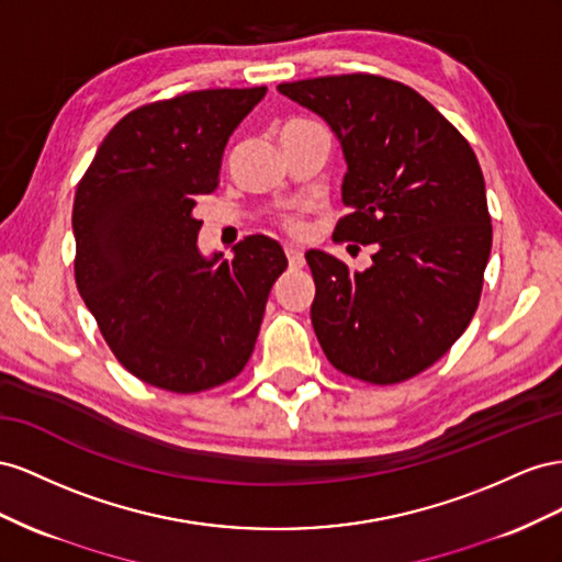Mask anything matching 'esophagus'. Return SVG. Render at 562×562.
Masks as SVG:
<instances>
[{"label": "esophagus", "mask_w": 562, "mask_h": 562, "mask_svg": "<svg viewBox=\"0 0 562 562\" xmlns=\"http://www.w3.org/2000/svg\"><path fill=\"white\" fill-rule=\"evenodd\" d=\"M284 254H286V261H290V268H294V270L303 268V263H306V261H303V251L292 247V245L284 247Z\"/></svg>", "instance_id": "esophagus-1"}]
</instances>
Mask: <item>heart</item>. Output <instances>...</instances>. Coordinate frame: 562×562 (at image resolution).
<instances>
[{"mask_svg":"<svg viewBox=\"0 0 562 562\" xmlns=\"http://www.w3.org/2000/svg\"><path fill=\"white\" fill-rule=\"evenodd\" d=\"M284 226L290 228V231H299V228H301V223H299V218H296V216H290V218L284 221Z\"/></svg>","mask_w":562,"mask_h":562,"instance_id":"obj_1","label":"heart"}]
</instances>
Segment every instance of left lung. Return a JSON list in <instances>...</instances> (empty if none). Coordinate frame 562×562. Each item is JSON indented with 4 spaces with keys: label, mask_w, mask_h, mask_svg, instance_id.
Listing matches in <instances>:
<instances>
[{
    "label": "left lung",
    "mask_w": 562,
    "mask_h": 562,
    "mask_svg": "<svg viewBox=\"0 0 562 562\" xmlns=\"http://www.w3.org/2000/svg\"><path fill=\"white\" fill-rule=\"evenodd\" d=\"M278 91L341 143L348 214L334 239L376 247L362 272L306 251L317 341L352 379H412L467 331L483 292L492 218L477 157L422 93L386 77L331 75Z\"/></svg>",
    "instance_id": "1"
}]
</instances>
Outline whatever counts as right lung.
Returning <instances> with one entry per match:
<instances>
[{
  "mask_svg": "<svg viewBox=\"0 0 562 562\" xmlns=\"http://www.w3.org/2000/svg\"><path fill=\"white\" fill-rule=\"evenodd\" d=\"M266 87L204 89L140 105L95 150L75 192V282L124 370L200 393L245 370L282 247L249 235L233 259L198 249L200 195Z\"/></svg>",
  "mask_w": 562,
  "mask_h": 562,
  "instance_id": "obj_1",
  "label": "right lung"
}]
</instances>
